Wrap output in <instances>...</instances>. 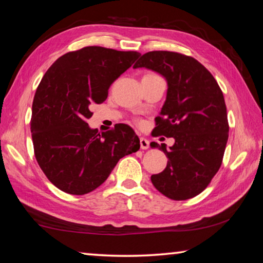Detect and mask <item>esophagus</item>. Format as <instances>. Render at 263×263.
Wrapping results in <instances>:
<instances>
[{
    "mask_svg": "<svg viewBox=\"0 0 263 263\" xmlns=\"http://www.w3.org/2000/svg\"><path fill=\"white\" fill-rule=\"evenodd\" d=\"M149 147V141L146 139V138L141 137L140 138V148L141 149H147Z\"/></svg>",
    "mask_w": 263,
    "mask_h": 263,
    "instance_id": "obj_1",
    "label": "esophagus"
}]
</instances>
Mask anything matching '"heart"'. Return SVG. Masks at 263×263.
Returning a JSON list of instances; mask_svg holds the SVG:
<instances>
[{"instance_id":"heart-1","label":"heart","mask_w":263,"mask_h":263,"mask_svg":"<svg viewBox=\"0 0 263 263\" xmlns=\"http://www.w3.org/2000/svg\"><path fill=\"white\" fill-rule=\"evenodd\" d=\"M137 123H138V124H139V125H141V124H142V122H140V121H138Z\"/></svg>"}]
</instances>
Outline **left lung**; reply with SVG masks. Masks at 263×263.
<instances>
[{"label": "left lung", "mask_w": 263, "mask_h": 263, "mask_svg": "<svg viewBox=\"0 0 263 263\" xmlns=\"http://www.w3.org/2000/svg\"><path fill=\"white\" fill-rule=\"evenodd\" d=\"M141 67L161 74L168 86L152 135L175 139L169 149L151 142V147L161 149L168 158L164 171L151 176V181L174 201L195 197L210 183L224 157L229 139L224 95L201 62L181 53H145L133 66Z\"/></svg>", "instance_id": "obj_1"}]
</instances>
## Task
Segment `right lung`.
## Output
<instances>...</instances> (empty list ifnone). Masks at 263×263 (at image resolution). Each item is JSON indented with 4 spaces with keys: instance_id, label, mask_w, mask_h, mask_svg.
<instances>
[{
    "instance_id": "add662e5",
    "label": "right lung",
    "mask_w": 263,
    "mask_h": 263,
    "mask_svg": "<svg viewBox=\"0 0 263 263\" xmlns=\"http://www.w3.org/2000/svg\"><path fill=\"white\" fill-rule=\"evenodd\" d=\"M140 53L88 46L54 61L34 94L31 133L39 167L57 188L84 195L108 179L125 155L140 148L126 124L99 133L87 121L90 106L108 97L111 84Z\"/></svg>"
}]
</instances>
